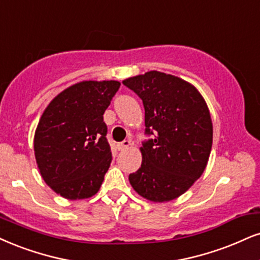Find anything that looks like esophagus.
Here are the masks:
<instances>
[{
    "label": "esophagus",
    "mask_w": 260,
    "mask_h": 260,
    "mask_svg": "<svg viewBox=\"0 0 260 260\" xmlns=\"http://www.w3.org/2000/svg\"><path fill=\"white\" fill-rule=\"evenodd\" d=\"M130 145H131V141L130 140H124L123 142L118 143L117 147H118V149H119V150H124V149L129 148Z\"/></svg>",
    "instance_id": "34e87169"
}]
</instances>
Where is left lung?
<instances>
[{"mask_svg":"<svg viewBox=\"0 0 260 260\" xmlns=\"http://www.w3.org/2000/svg\"><path fill=\"white\" fill-rule=\"evenodd\" d=\"M145 107L142 164L129 175L130 184L147 200H174L206 169L212 148L210 111L194 85L172 75L149 71L123 81Z\"/></svg>","mask_w":260,"mask_h":260,"instance_id":"8db88e82","label":"left lung"}]
</instances>
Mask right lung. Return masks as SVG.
Here are the masks:
<instances>
[{
  "mask_svg": "<svg viewBox=\"0 0 260 260\" xmlns=\"http://www.w3.org/2000/svg\"><path fill=\"white\" fill-rule=\"evenodd\" d=\"M117 81H84L55 96L42 114L34 149L44 182L70 200L95 195L112 161L104 113Z\"/></svg>",
  "mask_w": 260,
  "mask_h": 260,
  "instance_id": "1",
  "label": "right lung"
}]
</instances>
